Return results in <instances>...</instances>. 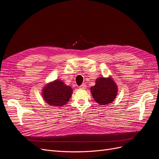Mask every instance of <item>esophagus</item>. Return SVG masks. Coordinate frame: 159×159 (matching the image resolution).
<instances>
[{"mask_svg": "<svg viewBox=\"0 0 159 159\" xmlns=\"http://www.w3.org/2000/svg\"><path fill=\"white\" fill-rule=\"evenodd\" d=\"M86 87H87V86H86L85 84H81V85L80 86V88H81V89H85Z\"/></svg>", "mask_w": 159, "mask_h": 159, "instance_id": "obj_1", "label": "esophagus"}]
</instances>
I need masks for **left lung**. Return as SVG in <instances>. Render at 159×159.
<instances>
[{"label":"left lung","instance_id":"left-lung-1","mask_svg":"<svg viewBox=\"0 0 159 159\" xmlns=\"http://www.w3.org/2000/svg\"><path fill=\"white\" fill-rule=\"evenodd\" d=\"M91 92L96 102L102 105H107L116 98L117 86L111 78H99L91 88Z\"/></svg>","mask_w":159,"mask_h":159}]
</instances>
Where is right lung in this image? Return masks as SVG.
<instances>
[{"instance_id": "1", "label": "right lung", "mask_w": 159, "mask_h": 159, "mask_svg": "<svg viewBox=\"0 0 159 159\" xmlns=\"http://www.w3.org/2000/svg\"><path fill=\"white\" fill-rule=\"evenodd\" d=\"M71 93V87L66 85L61 81L56 80L46 86L43 89L42 95L48 104L60 107L68 102Z\"/></svg>"}]
</instances>
